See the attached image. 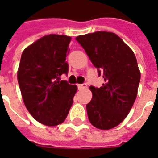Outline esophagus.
Here are the masks:
<instances>
[{"label": "esophagus", "instance_id": "obj_1", "mask_svg": "<svg viewBox=\"0 0 158 158\" xmlns=\"http://www.w3.org/2000/svg\"><path fill=\"white\" fill-rule=\"evenodd\" d=\"M77 87H78V88L81 90V89H83V88H87V84H86V83H83V84H78L77 85Z\"/></svg>", "mask_w": 158, "mask_h": 158}]
</instances>
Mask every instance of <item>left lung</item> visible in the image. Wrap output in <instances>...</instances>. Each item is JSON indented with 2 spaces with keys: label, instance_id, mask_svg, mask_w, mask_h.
Masks as SVG:
<instances>
[{
  "label": "left lung",
  "instance_id": "left-lung-1",
  "mask_svg": "<svg viewBox=\"0 0 158 158\" xmlns=\"http://www.w3.org/2000/svg\"><path fill=\"white\" fill-rule=\"evenodd\" d=\"M93 64L103 75L101 88L90 87L88 119L95 127L108 130L127 117L135 103L140 71L132 49L112 32L97 31L76 38Z\"/></svg>",
  "mask_w": 158,
  "mask_h": 158
}]
</instances>
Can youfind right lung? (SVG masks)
<instances>
[{
	"label": "right lung",
	"mask_w": 158,
	"mask_h": 158,
	"mask_svg": "<svg viewBox=\"0 0 158 158\" xmlns=\"http://www.w3.org/2000/svg\"><path fill=\"white\" fill-rule=\"evenodd\" d=\"M70 36L48 35L23 50L18 81L24 106L35 120L57 126L65 120L77 91V85L60 81L68 71Z\"/></svg>",
	"instance_id": "obj_1"
}]
</instances>
